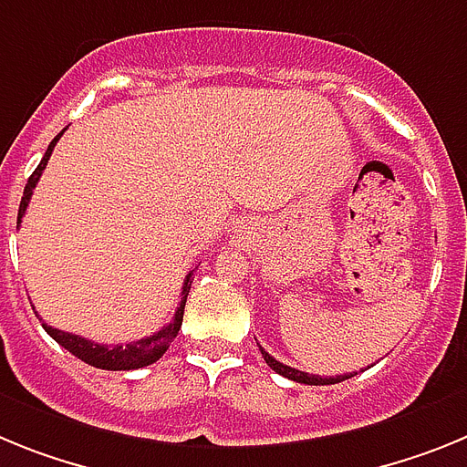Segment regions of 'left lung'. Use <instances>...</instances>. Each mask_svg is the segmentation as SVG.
I'll return each instance as SVG.
<instances>
[{
	"label": "left lung",
	"instance_id": "1",
	"mask_svg": "<svg viewBox=\"0 0 467 467\" xmlns=\"http://www.w3.org/2000/svg\"><path fill=\"white\" fill-rule=\"evenodd\" d=\"M261 355H263V359H265V364L270 368H273V371H277L279 376H284V379H289V380H296V383H306V385H331V383H340V380H346V379H350V376H355V374H346V376H334V379H322V376H312V374H306V371H298V368H291V367H286V364H282V362H277V359H275L273 355H267L265 350H263L261 348Z\"/></svg>",
	"mask_w": 467,
	"mask_h": 467
}]
</instances>
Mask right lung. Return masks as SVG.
<instances>
[{
	"label": "right lung",
	"mask_w": 467,
	"mask_h": 467,
	"mask_svg": "<svg viewBox=\"0 0 467 467\" xmlns=\"http://www.w3.org/2000/svg\"><path fill=\"white\" fill-rule=\"evenodd\" d=\"M65 131V129H63ZM63 131L51 140V145L47 148L44 152L42 161L39 166L32 171V176L27 178V185H26V192H23V200H20L18 206V225H20V218L26 216V209L30 204V197H32V190L37 188L39 178H42V171L47 169V161L54 152L56 143L60 140ZM190 284H192V273L185 277L183 282V291H181V306H178L176 315H173V322L166 324L164 329H160L157 334L152 336H145L140 340H133V343H127V346H100V343H93V340L82 338V336L77 334H67V331H60L54 329V327H48V324H42L44 331H47L56 343L65 348L67 352L77 357V359H82V362L91 364L96 368H108V371H129V368H140V367H148V364L157 362L169 346H171V340L178 336V329H181V324H183V312H185V301H188V291H190ZM35 310V307H32Z\"/></svg>",
	"instance_id": "right-lung-1"
}]
</instances>
